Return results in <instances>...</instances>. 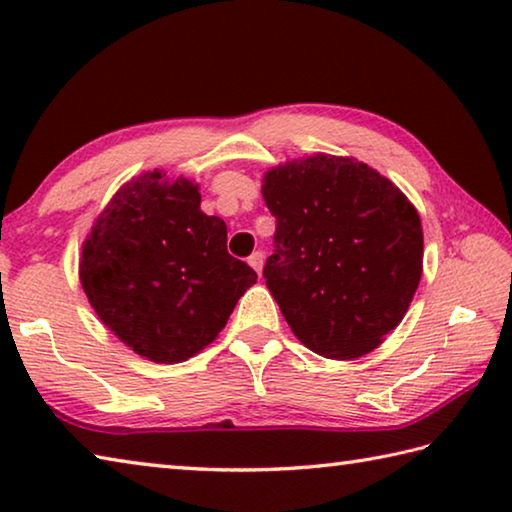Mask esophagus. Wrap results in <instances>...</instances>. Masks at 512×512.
Wrapping results in <instances>:
<instances>
[{
  "mask_svg": "<svg viewBox=\"0 0 512 512\" xmlns=\"http://www.w3.org/2000/svg\"><path fill=\"white\" fill-rule=\"evenodd\" d=\"M248 264L253 266L259 275H262V266H264V253H262V250H255V253L248 257Z\"/></svg>",
  "mask_w": 512,
  "mask_h": 512,
  "instance_id": "esophagus-1",
  "label": "esophagus"
}]
</instances>
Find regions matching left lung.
I'll return each instance as SVG.
<instances>
[{
	"label": "left lung",
	"instance_id": "left-lung-1",
	"mask_svg": "<svg viewBox=\"0 0 512 512\" xmlns=\"http://www.w3.org/2000/svg\"><path fill=\"white\" fill-rule=\"evenodd\" d=\"M275 216L264 280L293 334L327 359H357L402 323L422 275L418 210L352 158L316 153L264 176Z\"/></svg>",
	"mask_w": 512,
	"mask_h": 512
}]
</instances>
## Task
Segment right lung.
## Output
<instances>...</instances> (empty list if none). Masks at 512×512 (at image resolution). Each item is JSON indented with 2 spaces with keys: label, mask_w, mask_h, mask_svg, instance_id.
Masks as SVG:
<instances>
[{
  "label": "right lung",
  "mask_w": 512,
  "mask_h": 512,
  "mask_svg": "<svg viewBox=\"0 0 512 512\" xmlns=\"http://www.w3.org/2000/svg\"><path fill=\"white\" fill-rule=\"evenodd\" d=\"M192 180L146 171L112 196L83 244L81 284L119 341L155 363L210 345L257 273L225 248Z\"/></svg>",
  "instance_id": "add662e5"
}]
</instances>
